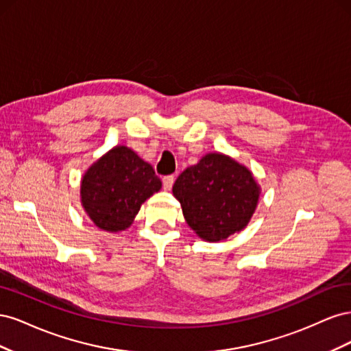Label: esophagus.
Instances as JSON below:
<instances>
[{
	"mask_svg": "<svg viewBox=\"0 0 351 351\" xmlns=\"http://www.w3.org/2000/svg\"><path fill=\"white\" fill-rule=\"evenodd\" d=\"M174 180H176L174 176H167V177H164V178H162V186H164V189H165V190H171V187H173V184H174Z\"/></svg>",
	"mask_w": 351,
	"mask_h": 351,
	"instance_id": "1",
	"label": "esophagus"
}]
</instances>
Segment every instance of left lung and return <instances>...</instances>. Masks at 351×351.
<instances>
[{"label": "left lung", "instance_id": "left-lung-1", "mask_svg": "<svg viewBox=\"0 0 351 351\" xmlns=\"http://www.w3.org/2000/svg\"><path fill=\"white\" fill-rule=\"evenodd\" d=\"M189 227L206 241L226 240L249 224L261 189L249 169L222 154H208L173 186Z\"/></svg>", "mask_w": 351, "mask_h": 351}]
</instances>
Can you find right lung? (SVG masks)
I'll list each match as a JSON object with an SVG mask.
<instances>
[{
	"mask_svg": "<svg viewBox=\"0 0 351 351\" xmlns=\"http://www.w3.org/2000/svg\"><path fill=\"white\" fill-rule=\"evenodd\" d=\"M161 186L151 164L130 147L115 146L84 173L82 205L101 230L123 231L132 226L143 202L159 192Z\"/></svg>",
	"mask_w": 351,
	"mask_h": 351,
	"instance_id": "add662e5",
	"label": "right lung"
}]
</instances>
